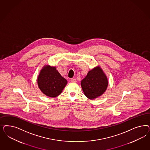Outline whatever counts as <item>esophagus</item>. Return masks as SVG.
<instances>
[{
    "label": "esophagus",
    "mask_w": 150,
    "mask_h": 150,
    "mask_svg": "<svg viewBox=\"0 0 150 150\" xmlns=\"http://www.w3.org/2000/svg\"><path fill=\"white\" fill-rule=\"evenodd\" d=\"M71 82L73 83L77 82V80L76 79H74V78H71Z\"/></svg>",
    "instance_id": "obj_1"
}]
</instances>
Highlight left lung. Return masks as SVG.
<instances>
[{"mask_svg": "<svg viewBox=\"0 0 150 150\" xmlns=\"http://www.w3.org/2000/svg\"><path fill=\"white\" fill-rule=\"evenodd\" d=\"M81 84L85 96L93 100L101 96L106 91L108 79L102 68L98 66L88 72Z\"/></svg>", "mask_w": 150, "mask_h": 150, "instance_id": "8db88e82", "label": "left lung"}]
</instances>
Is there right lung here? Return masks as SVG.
<instances>
[{
	"label": "right lung",
	"mask_w": 150,
	"mask_h": 150,
	"mask_svg": "<svg viewBox=\"0 0 150 150\" xmlns=\"http://www.w3.org/2000/svg\"><path fill=\"white\" fill-rule=\"evenodd\" d=\"M67 81L56 69V67L45 65L38 77V85L40 91L47 97L58 96L67 85Z\"/></svg>",
	"instance_id": "right-lung-1"
}]
</instances>
